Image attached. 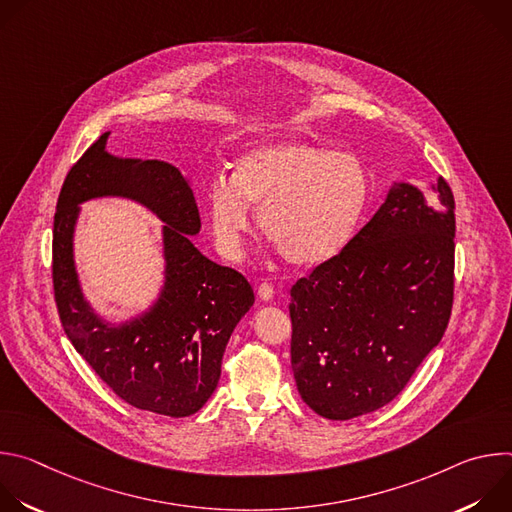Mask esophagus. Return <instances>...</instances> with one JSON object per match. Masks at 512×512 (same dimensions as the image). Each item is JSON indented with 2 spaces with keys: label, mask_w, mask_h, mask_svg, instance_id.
<instances>
[{
  "label": "esophagus",
  "mask_w": 512,
  "mask_h": 512,
  "mask_svg": "<svg viewBox=\"0 0 512 512\" xmlns=\"http://www.w3.org/2000/svg\"><path fill=\"white\" fill-rule=\"evenodd\" d=\"M273 285L271 283H261L259 287H257V296L263 300V302H269V300H273Z\"/></svg>",
  "instance_id": "34e87169"
}]
</instances>
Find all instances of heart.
<instances>
[{
	"label": "heart",
	"instance_id": "obj_1",
	"mask_svg": "<svg viewBox=\"0 0 512 512\" xmlns=\"http://www.w3.org/2000/svg\"><path fill=\"white\" fill-rule=\"evenodd\" d=\"M371 196V178L350 152L285 139L237 160L233 182L218 178L208 190V221L227 259L237 261L259 208L261 233L283 259L318 267L352 239Z\"/></svg>",
	"mask_w": 512,
	"mask_h": 512
}]
</instances>
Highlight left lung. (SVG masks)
<instances>
[{
	"label": "left lung",
	"mask_w": 512,
	"mask_h": 512,
	"mask_svg": "<svg viewBox=\"0 0 512 512\" xmlns=\"http://www.w3.org/2000/svg\"><path fill=\"white\" fill-rule=\"evenodd\" d=\"M395 184L330 261L291 287V369L310 409L352 419L393 401L440 344L454 302V194Z\"/></svg>",
	"instance_id": "8db88e82"
}]
</instances>
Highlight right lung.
<instances>
[{
    "instance_id": "add662e5",
    "label": "right lung",
    "mask_w": 512,
    "mask_h": 512,
    "mask_svg": "<svg viewBox=\"0 0 512 512\" xmlns=\"http://www.w3.org/2000/svg\"><path fill=\"white\" fill-rule=\"evenodd\" d=\"M107 137L109 131L70 168L58 196L52 237L58 316L72 346L117 397L141 411L188 417L214 393L227 342L255 302L253 287L190 241L200 231V214L180 170L160 160L111 156ZM103 195L135 199L165 223L161 298L123 325H109L92 312L71 253L78 206Z\"/></svg>"
}]
</instances>
